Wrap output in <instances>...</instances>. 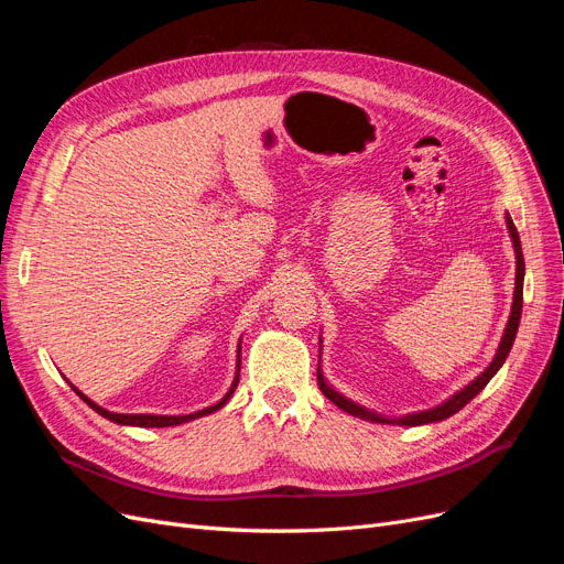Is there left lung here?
I'll use <instances>...</instances> for the list:
<instances>
[{"label": "left lung", "instance_id": "1", "mask_svg": "<svg viewBox=\"0 0 564 564\" xmlns=\"http://www.w3.org/2000/svg\"><path fill=\"white\" fill-rule=\"evenodd\" d=\"M508 230H510V237H513V247H516V259H518V275H516V296H513V308H510V319L506 324V332H503V338H501V346H499V352L497 357H494V362L477 377L470 386H466L460 392H456V395L452 400H447L445 404H440L435 409H429V412H421V414H409L404 419H383V416H377L373 412H367V409L357 406L355 402L346 400L344 395H338L336 390H332L327 383H324L322 373L317 371V383H319V390L327 395L336 406L344 409V412L352 414V416H360V419H367V421H379V423H400V425H423V423H435V421H445L449 419L452 414H456L458 409H464L477 392H480L489 381L494 373H497L501 369V365L506 362V357L510 352V348H513V340H516V334H518V327H520V315H522V282H524V259H522V247H520V235L516 230V224L510 220L508 216Z\"/></svg>", "mask_w": 564, "mask_h": 564}]
</instances>
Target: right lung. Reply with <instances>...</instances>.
<instances>
[{
    "label": "right lung",
    "instance_id": "1",
    "mask_svg": "<svg viewBox=\"0 0 564 564\" xmlns=\"http://www.w3.org/2000/svg\"><path fill=\"white\" fill-rule=\"evenodd\" d=\"M237 379L235 377V383H232V388L226 392V398L220 400L218 404H214V406H207V409H202V412H195V414H187V416H155V414H115V412H108V409H104V406H98V404H94L87 395H82V392L73 386V390L77 392V395L87 402L94 412H98L100 416H106L108 421H115V423H122V425H139V429H166V425H178V423H185V421H193V419H199V416H207V414H212V412H216V409H220L224 406L228 400H230V395L235 392V386H237Z\"/></svg>",
    "mask_w": 564,
    "mask_h": 564
}]
</instances>
